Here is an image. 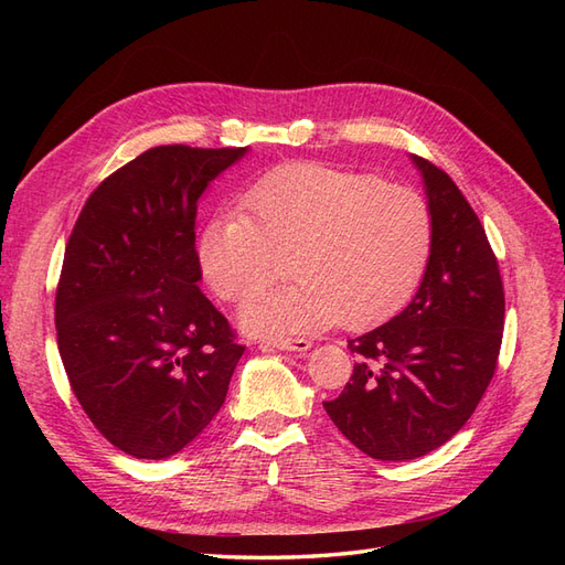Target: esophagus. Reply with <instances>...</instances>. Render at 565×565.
I'll use <instances>...</instances> for the list:
<instances>
[{
  "label": "esophagus",
  "mask_w": 565,
  "mask_h": 565,
  "mask_svg": "<svg viewBox=\"0 0 565 565\" xmlns=\"http://www.w3.org/2000/svg\"><path fill=\"white\" fill-rule=\"evenodd\" d=\"M270 347H273V349H278V351L306 353V351H311L313 341H311V339H301V337H297V339H280V341H273ZM262 349H264V347H262Z\"/></svg>",
  "instance_id": "esophagus-1"
}]
</instances>
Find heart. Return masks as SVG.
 Returning <instances> with one entry per match:
<instances>
[{
  "label": "heart",
  "instance_id": "heart-1",
  "mask_svg": "<svg viewBox=\"0 0 565 565\" xmlns=\"http://www.w3.org/2000/svg\"><path fill=\"white\" fill-rule=\"evenodd\" d=\"M247 214L202 231L198 259L214 292L237 301L292 254L295 282L249 297L237 320L249 334L285 339L341 322L358 330L391 316L429 264L426 200L380 177L316 162L273 169L245 198Z\"/></svg>",
  "mask_w": 565,
  "mask_h": 565
}]
</instances>
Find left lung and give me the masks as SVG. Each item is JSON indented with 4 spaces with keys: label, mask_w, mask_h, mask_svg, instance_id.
<instances>
[{
    "label": "left lung",
    "mask_w": 565,
    "mask_h": 565,
    "mask_svg": "<svg viewBox=\"0 0 565 565\" xmlns=\"http://www.w3.org/2000/svg\"><path fill=\"white\" fill-rule=\"evenodd\" d=\"M434 216V245L405 309L361 337L339 398L322 403L337 429L372 459H417L473 415L498 367L504 289L486 231L455 181L409 156Z\"/></svg>",
    "instance_id": "left-lung-1"
}]
</instances>
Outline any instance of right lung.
Masks as SVG:
<instances>
[{
  "label": "right lung",
  "mask_w": 565,
  "mask_h": 565,
  "mask_svg": "<svg viewBox=\"0 0 565 565\" xmlns=\"http://www.w3.org/2000/svg\"><path fill=\"white\" fill-rule=\"evenodd\" d=\"M247 150H146L89 195L65 245L61 361L96 429L136 459L172 457L207 429L245 353L198 287L195 214Z\"/></svg>",
  "instance_id": "obj_1"
}]
</instances>
